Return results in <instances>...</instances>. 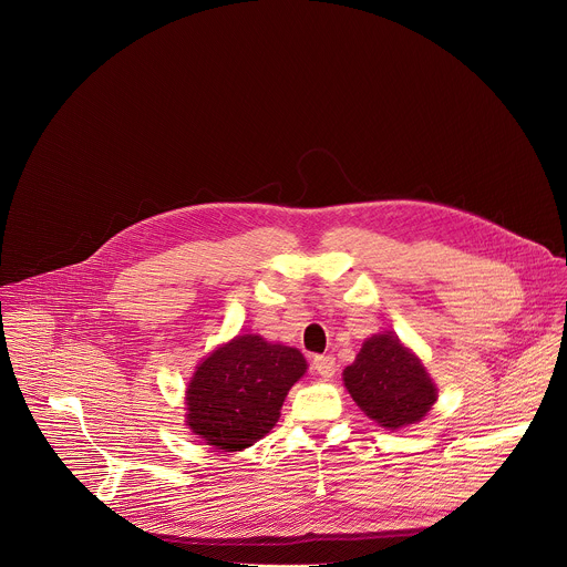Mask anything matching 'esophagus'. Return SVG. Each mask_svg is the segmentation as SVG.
<instances>
[{"mask_svg":"<svg viewBox=\"0 0 567 567\" xmlns=\"http://www.w3.org/2000/svg\"><path fill=\"white\" fill-rule=\"evenodd\" d=\"M313 371L322 378H333L336 371H338L336 358L333 355H316L313 358Z\"/></svg>","mask_w":567,"mask_h":567,"instance_id":"obj_1","label":"esophagus"}]
</instances>
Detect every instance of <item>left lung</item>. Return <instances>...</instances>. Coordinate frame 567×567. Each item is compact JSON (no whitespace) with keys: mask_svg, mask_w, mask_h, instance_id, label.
<instances>
[{"mask_svg":"<svg viewBox=\"0 0 567 567\" xmlns=\"http://www.w3.org/2000/svg\"><path fill=\"white\" fill-rule=\"evenodd\" d=\"M342 375L353 402L389 431L422 422L437 400L424 364L393 333L364 340Z\"/></svg>","mask_w":567,"mask_h":567,"instance_id":"1","label":"left lung"}]
</instances>
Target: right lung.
<instances>
[{"label":"right lung","instance_id":"1","mask_svg":"<svg viewBox=\"0 0 567 567\" xmlns=\"http://www.w3.org/2000/svg\"><path fill=\"white\" fill-rule=\"evenodd\" d=\"M305 355L260 336H236L212 351L187 386V426L207 446L243 451L278 422L289 389L305 375Z\"/></svg>","mask_w":567,"mask_h":567}]
</instances>
